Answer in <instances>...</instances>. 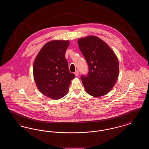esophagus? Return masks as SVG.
Here are the masks:
<instances>
[{"instance_id": "34e87169", "label": "esophagus", "mask_w": 149, "mask_h": 149, "mask_svg": "<svg viewBox=\"0 0 149 149\" xmlns=\"http://www.w3.org/2000/svg\"><path fill=\"white\" fill-rule=\"evenodd\" d=\"M74 74H75V76L78 77V75H79V72L78 70H77V71H75V72H74Z\"/></svg>"}]
</instances>
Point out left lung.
I'll return each instance as SVG.
<instances>
[{"instance_id": "left-lung-1", "label": "left lung", "mask_w": 149, "mask_h": 149, "mask_svg": "<svg viewBox=\"0 0 149 149\" xmlns=\"http://www.w3.org/2000/svg\"><path fill=\"white\" fill-rule=\"evenodd\" d=\"M78 42L89 66L88 75L81 76L85 91L94 97L106 95L112 90L118 77L117 57L106 43L98 37L80 38Z\"/></svg>"}]
</instances>
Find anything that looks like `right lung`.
I'll list each match as a JSON object with an SVG mask.
<instances>
[{"label":"right lung","instance_id":"right-lung-1","mask_svg":"<svg viewBox=\"0 0 149 149\" xmlns=\"http://www.w3.org/2000/svg\"><path fill=\"white\" fill-rule=\"evenodd\" d=\"M69 40H54L46 43L35 59L33 66L36 84L40 92L52 99L67 94L75 75L69 70L65 57Z\"/></svg>","mask_w":149,"mask_h":149}]
</instances>
